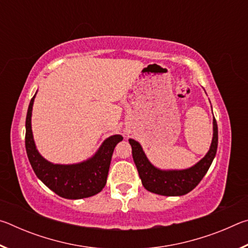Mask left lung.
Listing matches in <instances>:
<instances>
[{
    "label": "left lung",
    "instance_id": "1",
    "mask_svg": "<svg viewBox=\"0 0 248 248\" xmlns=\"http://www.w3.org/2000/svg\"><path fill=\"white\" fill-rule=\"evenodd\" d=\"M132 157L146 190L162 196H183L191 191L207 174L217 149V124L213 117V138L208 153L194 166L186 170H164L155 167L146 157L139 142L129 139Z\"/></svg>",
    "mask_w": 248,
    "mask_h": 248
}]
</instances>
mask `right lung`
Returning <instances> with one entry per match:
<instances>
[{"label": "right lung", "mask_w": 248, "mask_h": 248, "mask_svg": "<svg viewBox=\"0 0 248 248\" xmlns=\"http://www.w3.org/2000/svg\"><path fill=\"white\" fill-rule=\"evenodd\" d=\"M36 94L29 103L26 116L25 145L33 171L49 189L62 198L82 199L103 190L115 146L123 141L120 134L107 138L93 156L78 164H53L41 156L36 149L31 130V111Z\"/></svg>", "instance_id": "1"}]
</instances>
